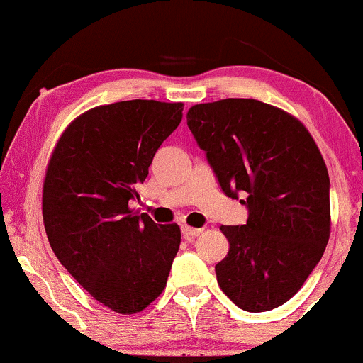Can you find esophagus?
Listing matches in <instances>:
<instances>
[{"label": "esophagus", "instance_id": "34e87169", "mask_svg": "<svg viewBox=\"0 0 363 363\" xmlns=\"http://www.w3.org/2000/svg\"><path fill=\"white\" fill-rule=\"evenodd\" d=\"M182 234L185 239H194V237H199L202 234V229H194V227H189V225H183L182 227Z\"/></svg>", "mask_w": 363, "mask_h": 363}]
</instances>
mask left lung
I'll list each match as a JSON object with an SVG mask.
<instances>
[{
  "mask_svg": "<svg viewBox=\"0 0 363 363\" xmlns=\"http://www.w3.org/2000/svg\"><path fill=\"white\" fill-rule=\"evenodd\" d=\"M196 145L223 194L240 200L244 225H222L229 252L218 286L244 311L284 305L305 284L330 237V178L311 134L293 116L256 99L190 107Z\"/></svg>",
  "mask_w": 363,
  "mask_h": 363,
  "instance_id": "left-lung-1",
  "label": "left lung"
}]
</instances>
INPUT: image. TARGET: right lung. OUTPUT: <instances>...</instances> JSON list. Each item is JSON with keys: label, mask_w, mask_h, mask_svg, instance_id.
<instances>
[{"label": "right lung", "mask_w": 363, "mask_h": 363, "mask_svg": "<svg viewBox=\"0 0 363 363\" xmlns=\"http://www.w3.org/2000/svg\"><path fill=\"white\" fill-rule=\"evenodd\" d=\"M182 102L123 101L87 111L58 140L43 182V223L62 266L102 305L133 315L167 286L180 227L161 225L129 202Z\"/></svg>", "instance_id": "right-lung-1"}]
</instances>
